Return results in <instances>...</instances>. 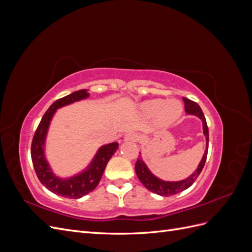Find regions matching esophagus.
I'll return each mask as SVG.
<instances>
[{
    "label": "esophagus",
    "instance_id": "1",
    "mask_svg": "<svg viewBox=\"0 0 252 252\" xmlns=\"http://www.w3.org/2000/svg\"><path fill=\"white\" fill-rule=\"evenodd\" d=\"M136 140H138V136H136V134L133 132L127 133L124 138V141H126V142H135Z\"/></svg>",
    "mask_w": 252,
    "mask_h": 252
}]
</instances>
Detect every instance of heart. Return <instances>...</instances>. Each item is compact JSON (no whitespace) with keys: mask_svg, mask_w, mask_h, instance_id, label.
<instances>
[{"mask_svg":"<svg viewBox=\"0 0 252 252\" xmlns=\"http://www.w3.org/2000/svg\"><path fill=\"white\" fill-rule=\"evenodd\" d=\"M143 113L147 117H155L158 114L159 125L168 126L178 121L183 112L182 104L177 100L164 101L161 98H155L145 102L141 107Z\"/></svg>","mask_w":252,"mask_h":252,"instance_id":"obj_1","label":"heart"}]
</instances>
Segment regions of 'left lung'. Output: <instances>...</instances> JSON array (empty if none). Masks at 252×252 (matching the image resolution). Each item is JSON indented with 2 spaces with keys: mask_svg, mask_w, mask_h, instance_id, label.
Returning a JSON list of instances; mask_svg holds the SVG:
<instances>
[{
  "mask_svg": "<svg viewBox=\"0 0 252 252\" xmlns=\"http://www.w3.org/2000/svg\"><path fill=\"white\" fill-rule=\"evenodd\" d=\"M183 101H184V104H185V112H187L188 114H193V116H196L197 118H200L203 122V130H204V135L206 138V150H205V154L203 156L202 161L200 162L199 166H197L196 170L187 179L183 180V181H178V182L163 181L161 179L157 178L156 175H154L150 172L146 164L143 162L142 158H139L138 161H136V163H135L136 175H138L139 180L141 181V183L145 187H146L148 190H150L151 192L157 193L158 195L169 196V195L177 194V193L183 191V190H186L187 188H189L193 184L194 181L197 179V177L200 175L203 167L205 165L206 158H207L209 132H208V126H207V123H206V119H205L204 113L197 103L189 100V98H186V97H183Z\"/></svg>",
  "mask_w": 252,
  "mask_h": 252,
  "instance_id": "left-lung-1",
  "label": "left lung"
}]
</instances>
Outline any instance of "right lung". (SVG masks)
I'll return each mask as SVG.
<instances>
[{"label":"right lung","instance_id":"obj_1","mask_svg":"<svg viewBox=\"0 0 252 252\" xmlns=\"http://www.w3.org/2000/svg\"><path fill=\"white\" fill-rule=\"evenodd\" d=\"M89 94L86 89L75 91L71 94L61 97L53 103L45 112L39 126L34 132L32 143V159L35 173L40 182L51 192L68 199H80L91 192L97 186L108 161L119 148L117 142L104 145L97 150L95 157L83 172L68 179H61L52 172L45 158V139L49 128L50 121L57 109L71 103L87 98Z\"/></svg>","mask_w":252,"mask_h":252}]
</instances>
